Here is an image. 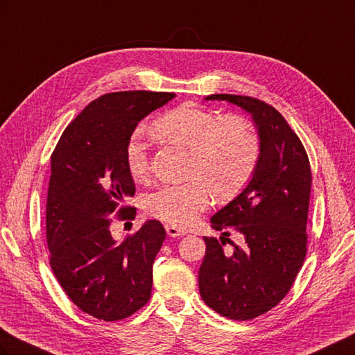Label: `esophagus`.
I'll use <instances>...</instances> for the list:
<instances>
[{
    "instance_id": "esophagus-1",
    "label": "esophagus",
    "mask_w": 355,
    "mask_h": 355,
    "mask_svg": "<svg viewBox=\"0 0 355 355\" xmlns=\"http://www.w3.org/2000/svg\"><path fill=\"white\" fill-rule=\"evenodd\" d=\"M166 231H167V234L170 235V237H173V239L182 237V235L187 234L184 230L175 227V225H166Z\"/></svg>"
}]
</instances>
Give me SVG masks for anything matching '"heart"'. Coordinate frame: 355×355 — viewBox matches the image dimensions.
I'll return each mask as SVG.
<instances>
[{"label":"heart","instance_id":"b5f03b06","mask_svg":"<svg viewBox=\"0 0 355 355\" xmlns=\"http://www.w3.org/2000/svg\"><path fill=\"white\" fill-rule=\"evenodd\" d=\"M161 142L189 153L187 184L158 187L145 198L154 218L185 227L207 207L209 194L227 200L247 185L261 155V145L250 123L239 115L222 116L201 106L184 103L154 123ZM127 171L135 180L149 173L148 146L139 132L128 136L124 148Z\"/></svg>","mask_w":355,"mask_h":355}]
</instances>
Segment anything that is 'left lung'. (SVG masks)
Returning <instances> with one entry per match:
<instances>
[{
    "label": "left lung",
    "mask_w": 355,
    "mask_h": 355,
    "mask_svg": "<svg viewBox=\"0 0 355 355\" xmlns=\"http://www.w3.org/2000/svg\"><path fill=\"white\" fill-rule=\"evenodd\" d=\"M253 118L261 155L252 180L241 194L214 213L211 228L241 245L225 253L213 237H204L206 254L198 271L204 302L231 320H253L272 309L292 288L306 254V219L311 167L305 148L274 106L250 96L211 94ZM220 237V239H223Z\"/></svg>",
    "instance_id": "8db88e82"
}]
</instances>
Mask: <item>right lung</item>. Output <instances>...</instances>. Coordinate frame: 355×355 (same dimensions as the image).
I'll return each instance as SVG.
<instances>
[{"label": "right lung", "instance_id": "right-lung-1", "mask_svg": "<svg viewBox=\"0 0 355 355\" xmlns=\"http://www.w3.org/2000/svg\"><path fill=\"white\" fill-rule=\"evenodd\" d=\"M166 92H116L85 106L51 154L46 234L59 284L85 314L103 321L130 317L151 297L153 263L166 239L159 220L118 243L112 216L135 196L124 148L137 123L175 98Z\"/></svg>", "mask_w": 355, "mask_h": 355}]
</instances>
